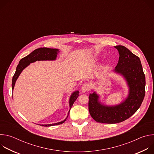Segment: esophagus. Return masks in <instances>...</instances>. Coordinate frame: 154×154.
I'll use <instances>...</instances> for the list:
<instances>
[{
    "label": "esophagus",
    "instance_id": "obj_1",
    "mask_svg": "<svg viewBox=\"0 0 154 154\" xmlns=\"http://www.w3.org/2000/svg\"><path fill=\"white\" fill-rule=\"evenodd\" d=\"M89 84L87 83H84L83 85H82V91L83 93H86V91H88L89 90Z\"/></svg>",
    "mask_w": 154,
    "mask_h": 154
}]
</instances>
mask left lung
<instances>
[{
	"instance_id": "left-lung-1",
	"label": "left lung",
	"mask_w": 154,
	"mask_h": 154,
	"mask_svg": "<svg viewBox=\"0 0 154 154\" xmlns=\"http://www.w3.org/2000/svg\"><path fill=\"white\" fill-rule=\"evenodd\" d=\"M115 48L118 51L119 57L114 71L125 79L129 91L122 102L113 106L102 104L96 92L90 94V113L96 122L100 123L116 124L129 118L140 107L145 96V75L140 59L123 46Z\"/></svg>"
}]
</instances>
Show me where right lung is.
Wrapping results in <instances>:
<instances>
[{"label":"right lung","mask_w":154,"mask_h":154,"mask_svg":"<svg viewBox=\"0 0 154 154\" xmlns=\"http://www.w3.org/2000/svg\"><path fill=\"white\" fill-rule=\"evenodd\" d=\"M60 52L59 50L57 49H50V48H41L35 49L33 51L32 53H30L29 55L27 56L24 57L23 58H22L17 66V68L16 69V72L13 77L12 79V90H13L14 87L15 85L16 81L17 80L18 77L27 66L33 62H35L36 61H44V60H55L57 57L58 53ZM79 91H74V93H72V94L70 96L69 100V111L68 112V115L64 120L55 123V124H45V125H43L45 127H49V126H52V125H59L63 124L66 120L67 118L68 117L69 113L70 112V109L71 107L72 106V105L74 104V102L75 100L77 99L79 96Z\"/></svg>","instance_id":"add662e5"}]
</instances>
